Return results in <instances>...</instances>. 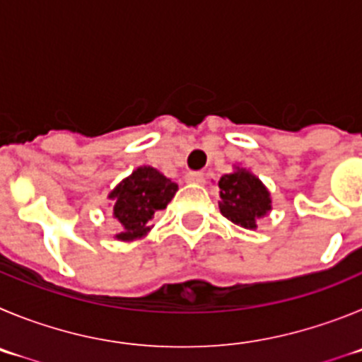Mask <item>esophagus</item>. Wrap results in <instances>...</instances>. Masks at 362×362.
I'll return each instance as SVG.
<instances>
[{
    "label": "esophagus",
    "mask_w": 362,
    "mask_h": 362,
    "mask_svg": "<svg viewBox=\"0 0 362 362\" xmlns=\"http://www.w3.org/2000/svg\"><path fill=\"white\" fill-rule=\"evenodd\" d=\"M185 180H187L189 184H204L205 175L202 173V171H189V173L185 175Z\"/></svg>",
    "instance_id": "obj_1"
}]
</instances>
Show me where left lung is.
Returning a JSON list of instances; mask_svg holds the SVG:
<instances>
[{
    "label": "left lung",
    "mask_w": 362,
    "mask_h": 362,
    "mask_svg": "<svg viewBox=\"0 0 362 362\" xmlns=\"http://www.w3.org/2000/svg\"><path fill=\"white\" fill-rule=\"evenodd\" d=\"M220 187L221 214L243 229H256V221L270 211V197L265 185L245 169L223 175Z\"/></svg>",
    "instance_id": "left-lung-1"
}]
</instances>
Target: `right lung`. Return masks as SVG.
Instances as JSON below:
<instances>
[{"instance_id":"add662e5","label":"right lung","mask_w":362,"mask_h":362,"mask_svg":"<svg viewBox=\"0 0 362 362\" xmlns=\"http://www.w3.org/2000/svg\"><path fill=\"white\" fill-rule=\"evenodd\" d=\"M178 185L153 168H139L120 182L110 198L115 200L113 216L122 226L119 240H136L149 230V221L157 211L168 207Z\"/></svg>"}]
</instances>
